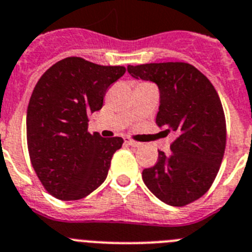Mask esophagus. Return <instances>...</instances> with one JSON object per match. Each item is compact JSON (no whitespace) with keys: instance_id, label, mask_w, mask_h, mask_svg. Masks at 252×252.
Instances as JSON below:
<instances>
[{"instance_id":"esophagus-1","label":"esophagus","mask_w":252,"mask_h":252,"mask_svg":"<svg viewBox=\"0 0 252 252\" xmlns=\"http://www.w3.org/2000/svg\"><path fill=\"white\" fill-rule=\"evenodd\" d=\"M126 145L132 146V147H139V146H141V143L137 142V141H133L132 138H126Z\"/></svg>"}]
</instances>
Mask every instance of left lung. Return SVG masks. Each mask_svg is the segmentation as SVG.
Returning a JSON list of instances; mask_svg holds the SVG:
<instances>
[{
	"label": "left lung",
	"instance_id": "obj_1",
	"mask_svg": "<svg viewBox=\"0 0 252 252\" xmlns=\"http://www.w3.org/2000/svg\"><path fill=\"white\" fill-rule=\"evenodd\" d=\"M133 78L151 80L160 91L158 128L175 133L170 154L158 151L142 179L158 200L186 206L204 196L217 177L227 142L225 116L214 86L187 63L128 65Z\"/></svg>",
	"mask_w": 252,
	"mask_h": 252
}]
</instances>
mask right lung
<instances>
[{
  "label": "right lung",
  "mask_w": 252,
  "mask_h": 252,
  "mask_svg": "<svg viewBox=\"0 0 252 252\" xmlns=\"http://www.w3.org/2000/svg\"><path fill=\"white\" fill-rule=\"evenodd\" d=\"M124 73V66L66 58L35 84L27 110V142L32 166L54 197L80 200L106 179L124 141L91 134L88 116L102 107L107 88Z\"/></svg>",
  "instance_id": "right-lung-1"
}]
</instances>
